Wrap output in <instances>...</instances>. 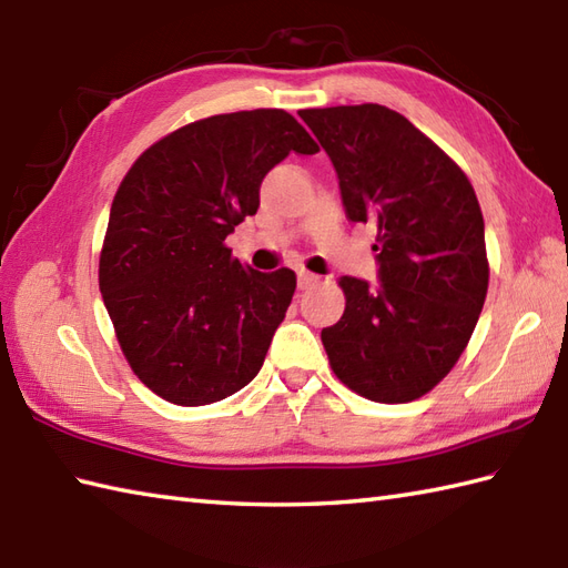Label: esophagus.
Segmentation results:
<instances>
[{"instance_id": "34e87169", "label": "esophagus", "mask_w": 568, "mask_h": 568, "mask_svg": "<svg viewBox=\"0 0 568 568\" xmlns=\"http://www.w3.org/2000/svg\"><path fill=\"white\" fill-rule=\"evenodd\" d=\"M296 276H298V288H311V286H316L321 282L318 274H311L306 270H298Z\"/></svg>"}]
</instances>
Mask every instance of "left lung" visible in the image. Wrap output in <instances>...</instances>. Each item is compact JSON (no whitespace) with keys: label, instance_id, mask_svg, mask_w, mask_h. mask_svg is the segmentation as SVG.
Wrapping results in <instances>:
<instances>
[{"label":"left lung","instance_id":"1","mask_svg":"<svg viewBox=\"0 0 568 568\" xmlns=\"http://www.w3.org/2000/svg\"><path fill=\"white\" fill-rule=\"evenodd\" d=\"M333 160L345 213L372 223L379 284L339 276L345 313L321 339L335 376L376 403L425 396L455 367L481 316V206L443 148L382 104L304 109Z\"/></svg>","mask_w":568,"mask_h":568}]
</instances>
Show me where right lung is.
<instances>
[{"label":"right lung","instance_id":"right-lung-1","mask_svg":"<svg viewBox=\"0 0 568 568\" xmlns=\"http://www.w3.org/2000/svg\"><path fill=\"white\" fill-rule=\"evenodd\" d=\"M292 150L318 153L292 113H219L160 138L119 184L99 292L133 374L174 406H209L255 379L292 304V270L255 272L225 245Z\"/></svg>","mask_w":568,"mask_h":568}]
</instances>
